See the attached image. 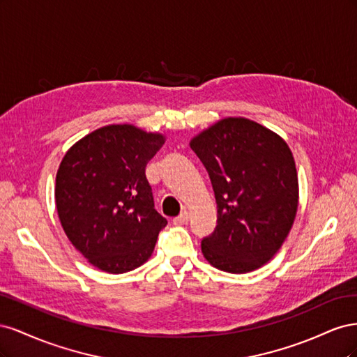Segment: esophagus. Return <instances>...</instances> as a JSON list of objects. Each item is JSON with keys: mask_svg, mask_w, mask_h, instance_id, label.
<instances>
[{"mask_svg": "<svg viewBox=\"0 0 357 357\" xmlns=\"http://www.w3.org/2000/svg\"><path fill=\"white\" fill-rule=\"evenodd\" d=\"M189 222V213L188 211H183L177 218L172 219V223L174 225H186Z\"/></svg>", "mask_w": 357, "mask_h": 357, "instance_id": "1", "label": "esophagus"}]
</instances>
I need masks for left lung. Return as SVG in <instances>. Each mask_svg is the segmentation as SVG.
Returning a JSON list of instances; mask_svg holds the SVG:
<instances>
[{"label":"left lung","mask_w":357,"mask_h":357,"mask_svg":"<svg viewBox=\"0 0 357 357\" xmlns=\"http://www.w3.org/2000/svg\"><path fill=\"white\" fill-rule=\"evenodd\" d=\"M190 147L218 204V225L201 243L205 259L232 274L261 268L282 247L296 215L298 174L289 146L262 125L228 117Z\"/></svg>","instance_id":"obj_1"}]
</instances>
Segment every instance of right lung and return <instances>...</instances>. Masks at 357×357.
<instances>
[{"instance_id":"1","label":"right lung","mask_w":357,"mask_h":357,"mask_svg":"<svg viewBox=\"0 0 357 357\" xmlns=\"http://www.w3.org/2000/svg\"><path fill=\"white\" fill-rule=\"evenodd\" d=\"M160 134L109 125L63 156L55 188L59 220L73 245L105 273L132 271L152 255L167 219L155 210L146 165Z\"/></svg>"}]
</instances>
